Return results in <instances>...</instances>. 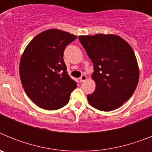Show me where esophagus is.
I'll list each match as a JSON object with an SVG mask.
<instances>
[{"label":"esophagus","mask_w":152,"mask_h":152,"mask_svg":"<svg viewBox=\"0 0 152 152\" xmlns=\"http://www.w3.org/2000/svg\"><path fill=\"white\" fill-rule=\"evenodd\" d=\"M86 80H87V76H86V75H81V77L79 78L80 82H84Z\"/></svg>","instance_id":"esophagus-1"}]
</instances>
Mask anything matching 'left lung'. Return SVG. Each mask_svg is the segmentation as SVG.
Here are the masks:
<instances>
[{
    "label": "left lung",
    "instance_id": "1",
    "mask_svg": "<svg viewBox=\"0 0 152 152\" xmlns=\"http://www.w3.org/2000/svg\"><path fill=\"white\" fill-rule=\"evenodd\" d=\"M79 41L94 64V92L88 95L93 107L111 111L121 107L135 91L139 79L136 57L129 44L112 34L80 36Z\"/></svg>",
    "mask_w": 152,
    "mask_h": 152
}]
</instances>
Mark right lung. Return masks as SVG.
Returning <instances> with one entry per match:
<instances>
[{"instance_id":"obj_1","label":"right lung","mask_w":152,"mask_h":152,"mask_svg":"<svg viewBox=\"0 0 152 152\" xmlns=\"http://www.w3.org/2000/svg\"><path fill=\"white\" fill-rule=\"evenodd\" d=\"M77 36L48 29L28 44L20 63V76L26 95L40 108L55 110L65 106L77 83L71 78L63 56Z\"/></svg>"}]
</instances>
